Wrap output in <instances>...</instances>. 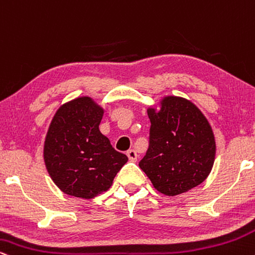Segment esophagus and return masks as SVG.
<instances>
[{
    "instance_id": "1",
    "label": "esophagus",
    "mask_w": 255,
    "mask_h": 255,
    "mask_svg": "<svg viewBox=\"0 0 255 255\" xmlns=\"http://www.w3.org/2000/svg\"><path fill=\"white\" fill-rule=\"evenodd\" d=\"M127 155L128 157V160L132 161V162H136L137 161V157H138V155H137V152L133 150V149H130V150L127 151Z\"/></svg>"
}]
</instances>
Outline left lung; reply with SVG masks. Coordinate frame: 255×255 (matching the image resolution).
I'll return each instance as SVG.
<instances>
[{"instance_id":"left-lung-1","label":"left lung","mask_w":255,"mask_h":255,"mask_svg":"<svg viewBox=\"0 0 255 255\" xmlns=\"http://www.w3.org/2000/svg\"><path fill=\"white\" fill-rule=\"evenodd\" d=\"M146 112L149 148L139 167L152 186L173 197L202 184L216 155L214 131L202 111L187 99L168 95Z\"/></svg>"}]
</instances>
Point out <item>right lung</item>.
<instances>
[{
  "label": "right lung",
  "instance_id": "add662e5",
  "mask_svg": "<svg viewBox=\"0 0 255 255\" xmlns=\"http://www.w3.org/2000/svg\"><path fill=\"white\" fill-rule=\"evenodd\" d=\"M104 109L89 97L63 104L53 116L44 142V162L59 190L92 199L111 187L128 162L99 130Z\"/></svg>",
  "mask_w": 255,
  "mask_h": 255
}]
</instances>
